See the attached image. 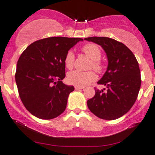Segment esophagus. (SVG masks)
<instances>
[{"instance_id": "obj_1", "label": "esophagus", "mask_w": 155, "mask_h": 155, "mask_svg": "<svg viewBox=\"0 0 155 155\" xmlns=\"http://www.w3.org/2000/svg\"><path fill=\"white\" fill-rule=\"evenodd\" d=\"M75 89H76V91H79V90H82V89H84V87H79V86H75Z\"/></svg>"}]
</instances>
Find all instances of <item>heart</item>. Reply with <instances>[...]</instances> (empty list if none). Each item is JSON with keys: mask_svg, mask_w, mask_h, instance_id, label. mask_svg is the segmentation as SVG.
<instances>
[{"mask_svg": "<svg viewBox=\"0 0 155 155\" xmlns=\"http://www.w3.org/2000/svg\"><path fill=\"white\" fill-rule=\"evenodd\" d=\"M82 51L87 57L91 59L90 68H93L96 71L101 72L103 66L100 62L101 57V51L97 45L93 43L86 44L82 47ZM75 54L72 50H69L65 55L64 63L68 69H71L74 65ZM97 79V76L93 71H80L73 70L70 72L68 75V81L70 84L76 86L83 87L94 82Z\"/></svg>", "mask_w": 155, "mask_h": 155, "instance_id": "1", "label": "heart"}]
</instances>
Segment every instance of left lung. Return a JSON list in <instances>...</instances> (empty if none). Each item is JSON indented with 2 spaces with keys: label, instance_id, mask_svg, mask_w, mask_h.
<instances>
[{
  "label": "left lung",
  "instance_id": "left-lung-1",
  "mask_svg": "<svg viewBox=\"0 0 155 155\" xmlns=\"http://www.w3.org/2000/svg\"><path fill=\"white\" fill-rule=\"evenodd\" d=\"M85 40L100 45L108 59L107 71L97 82L107 91L95 89L94 97L87 101V107L98 118L117 119L131 109L138 96L141 86L138 62L132 51L117 40L103 37Z\"/></svg>",
  "mask_w": 155,
  "mask_h": 155
}]
</instances>
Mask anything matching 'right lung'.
Listing matches in <instances>:
<instances>
[{"mask_svg": "<svg viewBox=\"0 0 155 155\" xmlns=\"http://www.w3.org/2000/svg\"><path fill=\"white\" fill-rule=\"evenodd\" d=\"M82 40L48 37L31 43L21 54L15 82L21 102L33 115L48 120L64 112L69 94L74 91V87L62 82L65 77V55Z\"/></svg>", "mask_w": 155, "mask_h": 155, "instance_id": "add662e5", "label": "right lung"}]
</instances>
